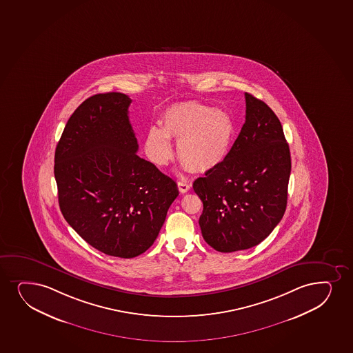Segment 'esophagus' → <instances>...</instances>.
<instances>
[{
  "instance_id": "esophagus-1",
  "label": "esophagus",
  "mask_w": 353,
  "mask_h": 353,
  "mask_svg": "<svg viewBox=\"0 0 353 353\" xmlns=\"http://www.w3.org/2000/svg\"><path fill=\"white\" fill-rule=\"evenodd\" d=\"M177 185H179V190L182 192V194H185L188 191L190 190L191 184L185 182H179L177 183Z\"/></svg>"
}]
</instances>
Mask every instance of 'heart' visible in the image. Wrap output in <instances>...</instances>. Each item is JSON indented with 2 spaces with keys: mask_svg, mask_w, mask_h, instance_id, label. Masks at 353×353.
<instances>
[{
  "mask_svg": "<svg viewBox=\"0 0 353 353\" xmlns=\"http://www.w3.org/2000/svg\"><path fill=\"white\" fill-rule=\"evenodd\" d=\"M235 121L224 108L199 101L172 105L163 113L161 129L146 133V156L154 165L164 166L172 158L170 141H177L176 154L191 172L214 170L228 156L235 137Z\"/></svg>",
  "mask_w": 353,
  "mask_h": 353,
  "instance_id": "heart-1",
  "label": "heart"
}]
</instances>
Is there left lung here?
<instances>
[{
    "mask_svg": "<svg viewBox=\"0 0 353 353\" xmlns=\"http://www.w3.org/2000/svg\"><path fill=\"white\" fill-rule=\"evenodd\" d=\"M245 97V124L228 156L192 185L203 202L202 236L221 253L259 245L286 210L290 152L281 123L262 100Z\"/></svg>",
    "mask_w": 353,
    "mask_h": 353,
    "instance_id": "left-lung-1",
    "label": "left lung"
}]
</instances>
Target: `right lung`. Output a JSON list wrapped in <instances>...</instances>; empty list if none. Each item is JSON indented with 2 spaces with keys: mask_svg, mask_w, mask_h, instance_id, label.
<instances>
[{
  "mask_svg": "<svg viewBox=\"0 0 353 353\" xmlns=\"http://www.w3.org/2000/svg\"><path fill=\"white\" fill-rule=\"evenodd\" d=\"M132 100L92 96L67 121L55 149L54 176L65 220L88 245L131 259L154 245L177 184L137 154Z\"/></svg>",
  "mask_w": 353,
  "mask_h": 353,
  "instance_id": "1",
  "label": "right lung"
}]
</instances>
